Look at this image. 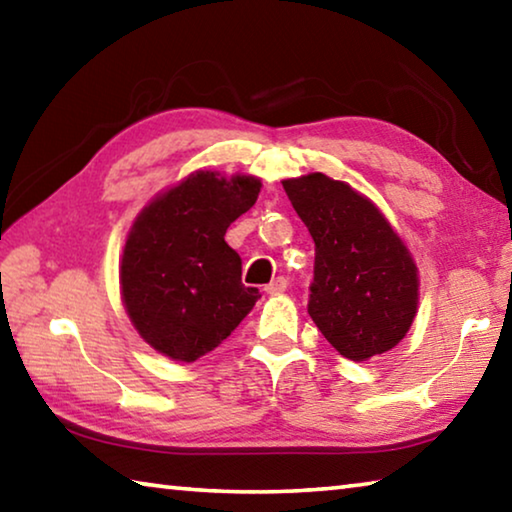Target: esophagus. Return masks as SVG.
Here are the masks:
<instances>
[{"label":"esophagus","mask_w":512,"mask_h":512,"mask_svg":"<svg viewBox=\"0 0 512 512\" xmlns=\"http://www.w3.org/2000/svg\"><path fill=\"white\" fill-rule=\"evenodd\" d=\"M287 287H289L287 277L280 275V277H275L271 284H266V293H284L287 291Z\"/></svg>","instance_id":"obj_1"}]
</instances>
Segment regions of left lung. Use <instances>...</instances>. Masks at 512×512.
I'll use <instances>...</instances> for the list:
<instances>
[{
    "instance_id": "1",
    "label": "left lung",
    "mask_w": 512,
    "mask_h": 512,
    "mask_svg": "<svg viewBox=\"0 0 512 512\" xmlns=\"http://www.w3.org/2000/svg\"><path fill=\"white\" fill-rule=\"evenodd\" d=\"M316 244L309 316L345 359L368 361L400 343L418 314V266L379 207L343 180H282Z\"/></svg>"
}]
</instances>
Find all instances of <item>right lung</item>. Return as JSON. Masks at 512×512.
<instances>
[{"label": "right lung", "mask_w": 512, "mask_h": 512, "mask_svg": "<svg viewBox=\"0 0 512 512\" xmlns=\"http://www.w3.org/2000/svg\"><path fill=\"white\" fill-rule=\"evenodd\" d=\"M262 180L194 171L137 214L119 262L121 302L142 339L192 363L228 339L255 302L225 230L255 205Z\"/></svg>", "instance_id": "1"}]
</instances>
